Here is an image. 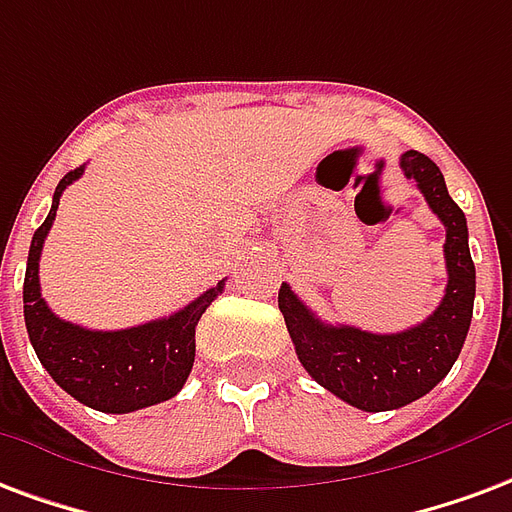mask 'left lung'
<instances>
[{
    "instance_id": "1",
    "label": "left lung",
    "mask_w": 512,
    "mask_h": 512,
    "mask_svg": "<svg viewBox=\"0 0 512 512\" xmlns=\"http://www.w3.org/2000/svg\"><path fill=\"white\" fill-rule=\"evenodd\" d=\"M399 165L445 225L448 287L434 314L407 331L372 333L323 323L290 285L279 287V312L285 314L298 361L325 391L366 412L399 410L426 396L456 363L475 306V263L464 211L453 203L442 173L426 154L404 151Z\"/></svg>"
}]
</instances>
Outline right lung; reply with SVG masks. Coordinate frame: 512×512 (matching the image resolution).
Here are the masks:
<instances>
[{"label":"right lung","mask_w":512,"mask_h":512,"mask_svg":"<svg viewBox=\"0 0 512 512\" xmlns=\"http://www.w3.org/2000/svg\"><path fill=\"white\" fill-rule=\"evenodd\" d=\"M81 176L83 165L59 181L48 217L34 230L24 276V320L37 358L59 388L92 410L124 415L173 399L184 388L195 363L198 320L225 290V279L176 314L124 331H89L56 317L40 293V255L62 192Z\"/></svg>","instance_id":"right-lung-1"}]
</instances>
